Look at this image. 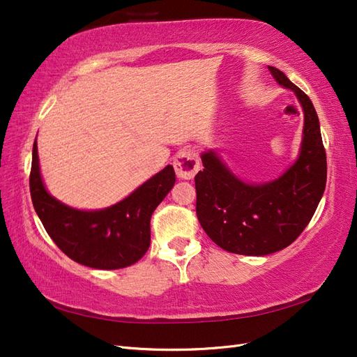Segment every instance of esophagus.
<instances>
[{"label": "esophagus", "instance_id": "34e87169", "mask_svg": "<svg viewBox=\"0 0 357 357\" xmlns=\"http://www.w3.org/2000/svg\"><path fill=\"white\" fill-rule=\"evenodd\" d=\"M174 169L176 174L180 178L190 180L195 177L199 169V159L193 149H183L176 155L174 159Z\"/></svg>", "mask_w": 357, "mask_h": 357}]
</instances>
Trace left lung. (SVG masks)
Listing matches in <instances>:
<instances>
[{
    "mask_svg": "<svg viewBox=\"0 0 357 357\" xmlns=\"http://www.w3.org/2000/svg\"><path fill=\"white\" fill-rule=\"evenodd\" d=\"M268 68L278 84L295 92L304 112L295 164L273 181L252 185L208 150L201 155L204 169L195 176L202 229L223 250L245 256L271 255L294 243L310 223L326 188V152L314 105L284 73Z\"/></svg>",
    "mask_w": 357,
    "mask_h": 357,
    "instance_id": "1",
    "label": "left lung"
}]
</instances>
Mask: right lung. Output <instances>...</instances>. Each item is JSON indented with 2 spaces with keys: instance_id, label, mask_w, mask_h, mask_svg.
I'll list each match as a JSON object with an SVG mask.
<instances>
[{
  "instance_id": "1",
  "label": "right lung",
  "mask_w": 357,
  "mask_h": 357,
  "mask_svg": "<svg viewBox=\"0 0 357 357\" xmlns=\"http://www.w3.org/2000/svg\"><path fill=\"white\" fill-rule=\"evenodd\" d=\"M176 183L167 165L121 202L102 210L68 207L46 190L37 138L32 147L31 199L50 238L74 262L96 269H119L138 262L150 245V219Z\"/></svg>"
}]
</instances>
